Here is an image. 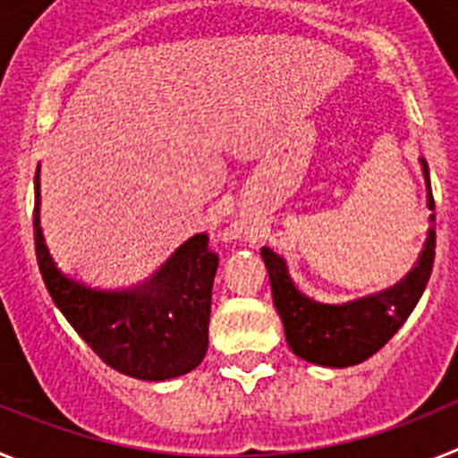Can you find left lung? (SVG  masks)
Instances as JSON below:
<instances>
[{"instance_id":"obj_1","label":"left lung","mask_w":458,"mask_h":458,"mask_svg":"<svg viewBox=\"0 0 458 458\" xmlns=\"http://www.w3.org/2000/svg\"><path fill=\"white\" fill-rule=\"evenodd\" d=\"M420 165L427 183L428 208H434L427 160L422 157ZM431 220L436 217L431 216ZM261 257L268 268L275 310L284 326L289 349L307 362L344 369L365 362L376 351L383 349L411 317L434 268L436 229H428L418 264L402 282L380 293L365 295L344 305H326L302 293L291 279L284 257L275 254L270 248H261Z\"/></svg>"}]
</instances>
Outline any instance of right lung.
Returning <instances> with one entry per match:
<instances>
[{"mask_svg": "<svg viewBox=\"0 0 458 458\" xmlns=\"http://www.w3.org/2000/svg\"><path fill=\"white\" fill-rule=\"evenodd\" d=\"M34 236L40 275L55 305L112 369L140 380H169L199 367L208 349L210 291L217 254L194 233L144 284L103 291L56 266L40 229L36 172Z\"/></svg>", "mask_w": 458, "mask_h": 458, "instance_id": "right-lung-1", "label": "right lung"}]
</instances>
